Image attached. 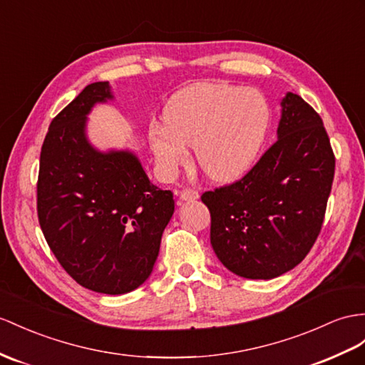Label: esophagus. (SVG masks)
Instances as JSON below:
<instances>
[{"label": "esophagus", "instance_id": "34e87169", "mask_svg": "<svg viewBox=\"0 0 365 365\" xmlns=\"http://www.w3.org/2000/svg\"><path fill=\"white\" fill-rule=\"evenodd\" d=\"M180 197H182V200H195V199H199V191L192 190V188H183L180 191Z\"/></svg>", "mask_w": 365, "mask_h": 365}]
</instances>
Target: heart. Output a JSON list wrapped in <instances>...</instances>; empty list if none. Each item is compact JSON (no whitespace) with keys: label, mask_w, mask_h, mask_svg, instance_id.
Wrapping results in <instances>:
<instances>
[{"label":"heart","mask_w":365,"mask_h":365,"mask_svg":"<svg viewBox=\"0 0 365 365\" xmlns=\"http://www.w3.org/2000/svg\"><path fill=\"white\" fill-rule=\"evenodd\" d=\"M269 118V105L259 91L195 83L174 93L165 108V126L151 125L148 138L165 175L188 162L186 146H195L203 173L212 180L230 182L256 163Z\"/></svg>","instance_id":"heart-1"}]
</instances>
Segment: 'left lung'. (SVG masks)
Masks as SVG:
<instances>
[{"mask_svg": "<svg viewBox=\"0 0 365 365\" xmlns=\"http://www.w3.org/2000/svg\"><path fill=\"white\" fill-rule=\"evenodd\" d=\"M277 137L242 179L202 194L214 253L247 279H273L302 262L331 191L336 158L329 134L297 93L282 100Z\"/></svg>", "mask_w": 365, "mask_h": 365, "instance_id": "obj_1", "label": "left lung"}]
</instances>
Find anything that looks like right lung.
Returning <instances> with one entry per match:
<instances>
[{
	"instance_id": "obj_1",
	"label": "right lung",
	"mask_w": 365,
	"mask_h": 365,
	"mask_svg": "<svg viewBox=\"0 0 365 365\" xmlns=\"http://www.w3.org/2000/svg\"><path fill=\"white\" fill-rule=\"evenodd\" d=\"M108 98L109 83H92L52 120L41 146L36 212L49 248L77 284L123 294L151 274L174 199L149 182L134 154H103L88 143L86 114Z\"/></svg>"
}]
</instances>
